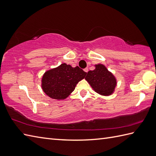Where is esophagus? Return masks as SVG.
I'll return each instance as SVG.
<instances>
[{"label": "esophagus", "mask_w": 156, "mask_h": 156, "mask_svg": "<svg viewBox=\"0 0 156 156\" xmlns=\"http://www.w3.org/2000/svg\"><path fill=\"white\" fill-rule=\"evenodd\" d=\"M84 72H88V68H86L85 69H84Z\"/></svg>", "instance_id": "1"}]
</instances>
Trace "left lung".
Masks as SVG:
<instances>
[{
  "label": "left lung",
  "mask_w": 156,
  "mask_h": 156,
  "mask_svg": "<svg viewBox=\"0 0 156 156\" xmlns=\"http://www.w3.org/2000/svg\"><path fill=\"white\" fill-rule=\"evenodd\" d=\"M94 70L88 71L85 79L99 94L111 95L116 86V79L103 64H96Z\"/></svg>",
  "instance_id": "obj_1"
}]
</instances>
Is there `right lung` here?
I'll return each instance as SVG.
<instances>
[{
  "instance_id": "right-lung-1",
  "label": "right lung",
  "mask_w": 156,
  "mask_h": 156,
  "mask_svg": "<svg viewBox=\"0 0 156 156\" xmlns=\"http://www.w3.org/2000/svg\"><path fill=\"white\" fill-rule=\"evenodd\" d=\"M86 74L78 66L73 68L63 63L44 74L42 90L51 98L64 100L74 91L78 82L84 79Z\"/></svg>"
}]
</instances>
